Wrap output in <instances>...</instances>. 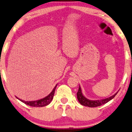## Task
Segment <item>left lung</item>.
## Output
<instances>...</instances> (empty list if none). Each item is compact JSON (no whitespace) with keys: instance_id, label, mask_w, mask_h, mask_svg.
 Listing matches in <instances>:
<instances>
[{"instance_id":"1","label":"left lung","mask_w":132,"mask_h":132,"mask_svg":"<svg viewBox=\"0 0 132 132\" xmlns=\"http://www.w3.org/2000/svg\"><path fill=\"white\" fill-rule=\"evenodd\" d=\"M117 94V93H116L114 95H113V96L107 98L105 99H102V100H99V101H90L89 99H87L86 97H85L83 96L82 93H81V88L79 86L78 88V91L77 93V99L78 102L80 103L81 105L84 106H87L88 107H97V106H101L102 105L105 104V103H107L108 102L111 101V99H113L114 97Z\"/></svg>"}]
</instances>
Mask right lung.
Instances as JSON below:
<instances>
[{
    "label": "right lung",
    "instance_id": "1",
    "mask_svg": "<svg viewBox=\"0 0 132 132\" xmlns=\"http://www.w3.org/2000/svg\"><path fill=\"white\" fill-rule=\"evenodd\" d=\"M56 85L55 86V88H54V89L52 90V92L50 93L46 97L43 98L42 99H40V100H38V101H29V102L22 101V100H21V99H19V101L22 102L24 103L25 104L31 106H34V107H42V106L47 105H49V103L51 102L52 100L53 99Z\"/></svg>",
    "mask_w": 132,
    "mask_h": 132
}]
</instances>
